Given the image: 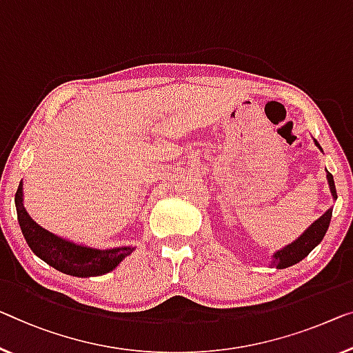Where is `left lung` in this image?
<instances>
[{
	"mask_svg": "<svg viewBox=\"0 0 353 353\" xmlns=\"http://www.w3.org/2000/svg\"><path fill=\"white\" fill-rule=\"evenodd\" d=\"M315 145L319 147L320 150L323 152L322 147L314 139ZM327 181H328V187L331 192V196L336 201L338 199V194H336V187H334V179L331 176V172L327 171ZM331 215H333V208H330L327 212H325L322 217H319L315 222L304 230V233L301 236H298L293 243L287 244L285 247H282L281 250H276L271 256V265L276 266V270H283V268L293 266L296 263L301 261L303 259L311 254V252L317 247L320 243H322L323 236L327 234V230L330 227L331 222Z\"/></svg>",
	"mask_w": 353,
	"mask_h": 353,
	"instance_id": "1",
	"label": "left lung"
}]
</instances>
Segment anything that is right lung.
Listing matches in <instances>:
<instances>
[{
    "instance_id": "obj_1",
    "label": "right lung",
    "mask_w": 353,
    "mask_h": 353,
    "mask_svg": "<svg viewBox=\"0 0 353 353\" xmlns=\"http://www.w3.org/2000/svg\"><path fill=\"white\" fill-rule=\"evenodd\" d=\"M15 210H17L20 230H22L26 244L30 245L33 254L63 274L74 277L108 274L136 249L134 245L97 249V247L61 238V236L42 228L39 223L34 222L23 204V181H20L17 193H15Z\"/></svg>"
}]
</instances>
